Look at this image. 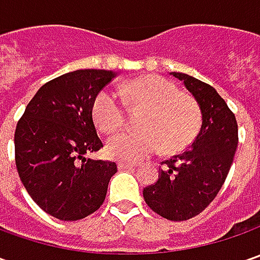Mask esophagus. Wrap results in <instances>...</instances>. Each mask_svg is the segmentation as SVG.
I'll return each mask as SVG.
<instances>
[{"mask_svg":"<svg viewBox=\"0 0 260 260\" xmlns=\"http://www.w3.org/2000/svg\"><path fill=\"white\" fill-rule=\"evenodd\" d=\"M137 165H133V164H127V162H118V169L120 171H124V169H133Z\"/></svg>","mask_w":260,"mask_h":260,"instance_id":"esophagus-1","label":"esophagus"}]
</instances>
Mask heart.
Here are the masks:
<instances>
[{"mask_svg": "<svg viewBox=\"0 0 260 260\" xmlns=\"http://www.w3.org/2000/svg\"><path fill=\"white\" fill-rule=\"evenodd\" d=\"M118 94L130 107L145 108L140 132H121L107 142V155L117 160L139 162L156 153H176L192 143L203 115L192 95L179 92L178 86L160 75H147L118 88ZM92 117L103 133H114L124 123V105L115 92L101 91L92 103Z\"/></svg>", "mask_w": 260, "mask_h": 260, "instance_id": "b5f03b06", "label": "heart"}]
</instances>
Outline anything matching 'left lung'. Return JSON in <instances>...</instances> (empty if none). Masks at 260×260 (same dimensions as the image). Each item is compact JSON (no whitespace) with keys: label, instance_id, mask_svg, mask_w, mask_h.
I'll list each match as a JSON object with an SVG mask.
<instances>
[{"label":"left lung","instance_id":"8db88e82","mask_svg":"<svg viewBox=\"0 0 260 260\" xmlns=\"http://www.w3.org/2000/svg\"><path fill=\"white\" fill-rule=\"evenodd\" d=\"M200 105L203 124L184 153L162 162L155 184L143 189L146 204L172 221L198 215L224 184L237 149V121L214 88L194 76L172 72Z\"/></svg>","mask_w":260,"mask_h":260}]
</instances>
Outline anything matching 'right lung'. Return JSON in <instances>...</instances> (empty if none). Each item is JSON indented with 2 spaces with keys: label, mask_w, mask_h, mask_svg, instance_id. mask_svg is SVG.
Instances as JSON below:
<instances>
[{
  "label": "right lung",
  "mask_w": 260,
  "mask_h": 260,
  "mask_svg": "<svg viewBox=\"0 0 260 260\" xmlns=\"http://www.w3.org/2000/svg\"><path fill=\"white\" fill-rule=\"evenodd\" d=\"M114 76L104 69H78L57 76L36 92L17 123L20 179L36 204L55 218L76 221L104 203L117 165L85 155L103 147L92 103Z\"/></svg>",
  "instance_id": "1"
}]
</instances>
